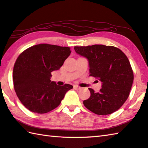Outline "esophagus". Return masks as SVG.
I'll use <instances>...</instances> for the list:
<instances>
[{"mask_svg":"<svg viewBox=\"0 0 148 148\" xmlns=\"http://www.w3.org/2000/svg\"><path fill=\"white\" fill-rule=\"evenodd\" d=\"M74 88L75 90H78L82 89V87H79V86H77V85H74Z\"/></svg>","mask_w":148,"mask_h":148,"instance_id":"esophagus-1","label":"esophagus"}]
</instances>
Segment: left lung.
<instances>
[{
    "instance_id": "obj_1",
    "label": "left lung",
    "mask_w": 148,
    "mask_h": 148,
    "mask_svg": "<svg viewBox=\"0 0 148 148\" xmlns=\"http://www.w3.org/2000/svg\"><path fill=\"white\" fill-rule=\"evenodd\" d=\"M74 50L88 59L89 76L102 83L98 92L89 88L90 96L83 101L85 107L98 115L116 111L128 98L134 79L127 56L119 48L103 45L74 47Z\"/></svg>"
}]
</instances>
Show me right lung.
Masks as SVG:
<instances>
[{"label": "right lung", "instance_id": "obj_1", "mask_svg": "<svg viewBox=\"0 0 148 148\" xmlns=\"http://www.w3.org/2000/svg\"><path fill=\"white\" fill-rule=\"evenodd\" d=\"M71 48L39 44L21 53L13 71L14 89L26 109L38 114L52 111L73 87L50 81L51 72L59 70L71 54Z\"/></svg>", "mask_w": 148, "mask_h": 148}]
</instances>
